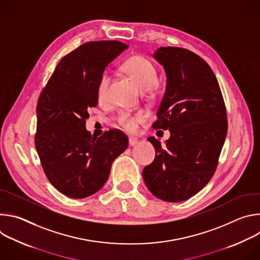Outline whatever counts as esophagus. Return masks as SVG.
<instances>
[{
	"label": "esophagus",
	"mask_w": 260,
	"mask_h": 260,
	"mask_svg": "<svg viewBox=\"0 0 260 260\" xmlns=\"http://www.w3.org/2000/svg\"><path fill=\"white\" fill-rule=\"evenodd\" d=\"M138 139H136V138H129L128 139V144H129V146H135L136 144H138Z\"/></svg>",
	"instance_id": "obj_1"
}]
</instances>
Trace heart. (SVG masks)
<instances>
[{"label": "heart", "mask_w": 260, "mask_h": 260, "mask_svg": "<svg viewBox=\"0 0 260 260\" xmlns=\"http://www.w3.org/2000/svg\"><path fill=\"white\" fill-rule=\"evenodd\" d=\"M121 69L137 82L143 91L150 90L157 83L158 74L156 67L149 58L145 56L135 55L129 57L123 62ZM109 82V75L108 74H104L99 81L96 89V95L100 101H104L106 99ZM118 120L124 129L127 132H134L137 127V124L145 120V115L141 112L135 114L124 112L120 114Z\"/></svg>", "instance_id": "heart-1"}]
</instances>
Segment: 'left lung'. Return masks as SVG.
Here are the masks:
<instances>
[{
    "instance_id": "left-lung-1",
    "label": "left lung",
    "mask_w": 260,
    "mask_h": 260,
    "mask_svg": "<svg viewBox=\"0 0 260 260\" xmlns=\"http://www.w3.org/2000/svg\"><path fill=\"white\" fill-rule=\"evenodd\" d=\"M153 57L164 67L167 86L154 129H169L161 145L148 138L155 158L142 174L159 200L179 203L202 190L213 177L228 134L224 101L209 64L179 47H159Z\"/></svg>"
}]
</instances>
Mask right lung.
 <instances>
[{"label": "right lung", "instance_id": "add662e5", "mask_svg": "<svg viewBox=\"0 0 260 260\" xmlns=\"http://www.w3.org/2000/svg\"><path fill=\"white\" fill-rule=\"evenodd\" d=\"M128 46L118 41L88 42L63 56L37 105L36 149L53 186L72 199L99 191L112 162L128 145L120 131L100 138L85 127L88 110L98 105L96 89L106 67Z\"/></svg>", "mask_w": 260, "mask_h": 260}]
</instances>
